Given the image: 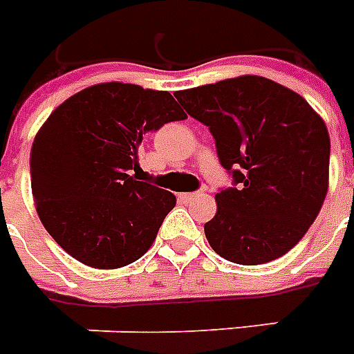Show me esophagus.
<instances>
[{
	"label": "esophagus",
	"instance_id": "obj_1",
	"mask_svg": "<svg viewBox=\"0 0 354 354\" xmlns=\"http://www.w3.org/2000/svg\"><path fill=\"white\" fill-rule=\"evenodd\" d=\"M203 197V193H180L178 198L182 201V203H193V201H197V198Z\"/></svg>",
	"mask_w": 354,
	"mask_h": 354
}]
</instances>
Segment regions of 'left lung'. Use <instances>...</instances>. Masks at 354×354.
<instances>
[{"instance_id": "obj_1", "label": "left lung", "mask_w": 354, "mask_h": 354, "mask_svg": "<svg viewBox=\"0 0 354 354\" xmlns=\"http://www.w3.org/2000/svg\"><path fill=\"white\" fill-rule=\"evenodd\" d=\"M210 127L236 187L216 195L204 234L230 263H270L292 250L328 191L330 137L310 103L270 78L243 75L174 93Z\"/></svg>"}]
</instances>
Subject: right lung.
<instances>
[{
  "label": "right lung",
  "mask_w": 354,
  "mask_h": 354,
  "mask_svg": "<svg viewBox=\"0 0 354 354\" xmlns=\"http://www.w3.org/2000/svg\"><path fill=\"white\" fill-rule=\"evenodd\" d=\"M185 118L169 91L124 82L90 86L46 118L31 146V193L71 257L114 270L150 250L176 197L130 172L142 135Z\"/></svg>",
  "instance_id": "add662e5"
}]
</instances>
